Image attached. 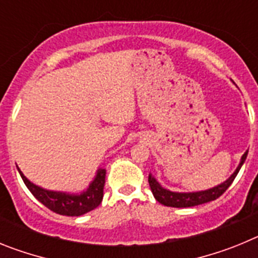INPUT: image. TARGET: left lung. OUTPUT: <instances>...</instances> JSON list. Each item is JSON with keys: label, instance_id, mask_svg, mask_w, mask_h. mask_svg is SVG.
<instances>
[{"label": "left lung", "instance_id": "8db88e82", "mask_svg": "<svg viewBox=\"0 0 258 258\" xmlns=\"http://www.w3.org/2000/svg\"><path fill=\"white\" fill-rule=\"evenodd\" d=\"M247 155L248 151L244 152V155L241 156L240 163H239L236 170L230 175L226 181L222 182L221 184H217V186H214V187L208 188V190L197 191V192H174V191L164 188L163 186L155 179V177L152 174H149L150 187H151V191L152 194H154L155 199L160 203V204H163V206L173 207V208H187V207L200 206V204H204V203L216 200L230 187V184L232 183V181L235 179L236 174H238L239 170H240L241 165L244 164L245 159H247Z\"/></svg>", "mask_w": 258, "mask_h": 258}]
</instances>
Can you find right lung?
<instances>
[{"label": "right lung", "mask_w": 258, "mask_h": 258, "mask_svg": "<svg viewBox=\"0 0 258 258\" xmlns=\"http://www.w3.org/2000/svg\"><path fill=\"white\" fill-rule=\"evenodd\" d=\"M23 182L26 183L32 195L46 208L61 216H81L93 211L101 204L103 199V188L106 182V169H98L94 179L89 187L81 194H68L60 191L45 190V188L32 183L22 170L18 168Z\"/></svg>", "instance_id": "obj_1"}]
</instances>
